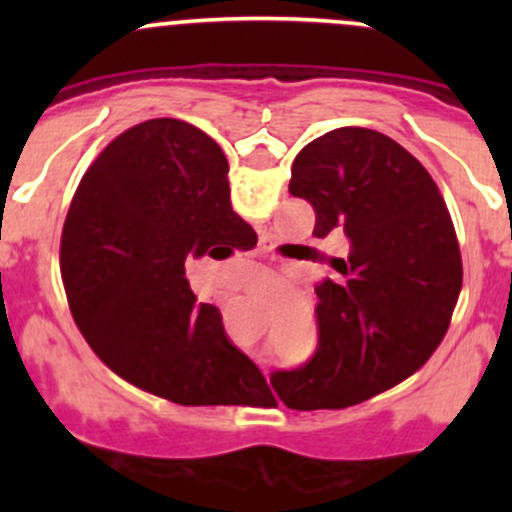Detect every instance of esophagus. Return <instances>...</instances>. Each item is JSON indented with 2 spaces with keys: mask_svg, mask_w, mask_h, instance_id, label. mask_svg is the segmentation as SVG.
<instances>
[{
  "mask_svg": "<svg viewBox=\"0 0 512 512\" xmlns=\"http://www.w3.org/2000/svg\"><path fill=\"white\" fill-rule=\"evenodd\" d=\"M257 361H260V366H262V369H270V364H272V354L270 352H267V349H262V352L260 354H257Z\"/></svg>",
  "mask_w": 512,
  "mask_h": 512,
  "instance_id": "1",
  "label": "esophagus"
}]
</instances>
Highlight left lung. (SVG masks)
<instances>
[{"label":"left lung","instance_id":"obj_1","mask_svg":"<svg viewBox=\"0 0 512 512\" xmlns=\"http://www.w3.org/2000/svg\"><path fill=\"white\" fill-rule=\"evenodd\" d=\"M289 193L317 213L314 237L344 230L347 260L317 292V354L275 371L289 409H347L421 369L446 337L463 287L456 227L418 160L371 128L314 138L292 163Z\"/></svg>","mask_w":512,"mask_h":512}]
</instances>
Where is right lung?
<instances>
[{"instance_id": "1", "label": "right lung", "mask_w": 512, "mask_h": 512, "mask_svg": "<svg viewBox=\"0 0 512 512\" xmlns=\"http://www.w3.org/2000/svg\"><path fill=\"white\" fill-rule=\"evenodd\" d=\"M227 158L178 118L113 138L81 178L61 232V282L76 327L113 374L180 406H232L270 394L265 376L195 304L193 257L252 250L232 210Z\"/></svg>"}]
</instances>
